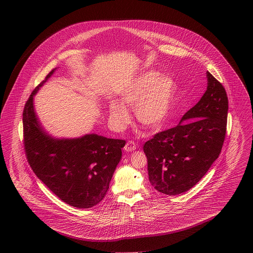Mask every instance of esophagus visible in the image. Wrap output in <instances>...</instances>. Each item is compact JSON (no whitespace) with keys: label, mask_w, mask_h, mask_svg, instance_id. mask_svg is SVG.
<instances>
[{"label":"esophagus","mask_w":253,"mask_h":253,"mask_svg":"<svg viewBox=\"0 0 253 253\" xmlns=\"http://www.w3.org/2000/svg\"><path fill=\"white\" fill-rule=\"evenodd\" d=\"M135 148H136V145L135 143L133 142V141H128L126 145H125V147H124V150L126 151V152H132L133 150H135Z\"/></svg>","instance_id":"34e87169"}]
</instances>
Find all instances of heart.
I'll return each mask as SVG.
<instances>
[{"label": "heart", "instance_id": "heart-1", "mask_svg": "<svg viewBox=\"0 0 253 253\" xmlns=\"http://www.w3.org/2000/svg\"><path fill=\"white\" fill-rule=\"evenodd\" d=\"M175 85L167 76L148 71L137 77L121 93V102L134 107L136 121L148 130H157L167 121L174 96ZM110 119L115 126L122 128L129 121L126 108L118 101L109 105Z\"/></svg>", "mask_w": 253, "mask_h": 253}]
</instances>
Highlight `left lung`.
<instances>
[{
  "instance_id": "left-lung-1",
  "label": "left lung",
  "mask_w": 253,
  "mask_h": 253,
  "mask_svg": "<svg viewBox=\"0 0 253 253\" xmlns=\"http://www.w3.org/2000/svg\"><path fill=\"white\" fill-rule=\"evenodd\" d=\"M207 79L204 95L179 124L155 134L143 146L149 180L159 193L176 195L189 191L221 153L229 100L224 86L209 71Z\"/></svg>"
}]
</instances>
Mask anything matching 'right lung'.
<instances>
[{
	"instance_id": "obj_1",
	"label": "right lung",
	"mask_w": 253,
	"mask_h": 253,
	"mask_svg": "<svg viewBox=\"0 0 253 253\" xmlns=\"http://www.w3.org/2000/svg\"><path fill=\"white\" fill-rule=\"evenodd\" d=\"M55 70L37 86L24 105V151L38 178L61 201L89 209L98 204L107 193L125 140L96 133L61 139L49 135L38 121L33 97Z\"/></svg>"
}]
</instances>
